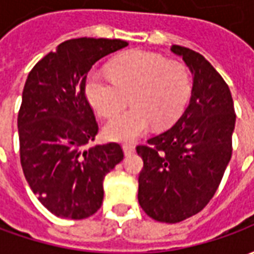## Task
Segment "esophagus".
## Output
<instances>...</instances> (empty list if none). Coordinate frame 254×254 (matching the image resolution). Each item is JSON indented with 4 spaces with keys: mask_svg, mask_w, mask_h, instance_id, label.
Returning <instances> with one entry per match:
<instances>
[{
    "mask_svg": "<svg viewBox=\"0 0 254 254\" xmlns=\"http://www.w3.org/2000/svg\"><path fill=\"white\" fill-rule=\"evenodd\" d=\"M122 149H124L125 155H130L134 152V145H133V144H124V145H122Z\"/></svg>",
    "mask_w": 254,
    "mask_h": 254,
    "instance_id": "esophagus-1",
    "label": "esophagus"
}]
</instances>
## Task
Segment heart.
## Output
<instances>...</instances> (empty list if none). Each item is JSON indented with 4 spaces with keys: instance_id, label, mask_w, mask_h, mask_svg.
Wrapping results in <instances>:
<instances>
[{
    "instance_id": "1",
    "label": "heart",
    "mask_w": 254,
    "mask_h": 254,
    "mask_svg": "<svg viewBox=\"0 0 254 254\" xmlns=\"http://www.w3.org/2000/svg\"><path fill=\"white\" fill-rule=\"evenodd\" d=\"M189 67L160 54L134 50L114 58L109 73L91 70L85 78V96L103 118L120 114L127 103L132 109L105 127L106 138L132 141L148 130L173 125L185 110L191 94Z\"/></svg>"
}]
</instances>
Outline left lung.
<instances>
[{"label":"left lung","instance_id":"left-lung-1","mask_svg":"<svg viewBox=\"0 0 254 254\" xmlns=\"http://www.w3.org/2000/svg\"><path fill=\"white\" fill-rule=\"evenodd\" d=\"M193 74L191 98L176 125L137 145L143 158L138 202L149 218L178 223L218 190L233 152L235 111L223 77L200 53L171 46Z\"/></svg>","mask_w":254,"mask_h":254}]
</instances>
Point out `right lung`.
<instances>
[{
    "label": "right lung",
    "instance_id": "right-lung-1",
    "mask_svg": "<svg viewBox=\"0 0 254 254\" xmlns=\"http://www.w3.org/2000/svg\"><path fill=\"white\" fill-rule=\"evenodd\" d=\"M127 46L121 39H69L27 77L17 116L20 163L32 191L56 216L94 215L106 174L124 159L118 143L89 147L99 127L84 85L96 61Z\"/></svg>",
    "mask_w": 254,
    "mask_h": 254
}]
</instances>
